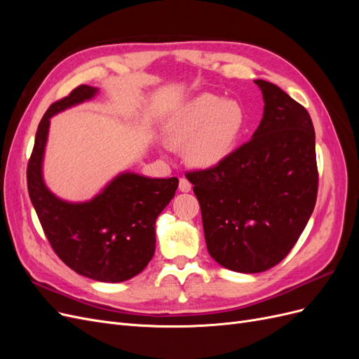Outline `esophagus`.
Instances as JSON below:
<instances>
[{"mask_svg":"<svg viewBox=\"0 0 359 359\" xmlns=\"http://www.w3.org/2000/svg\"><path fill=\"white\" fill-rule=\"evenodd\" d=\"M180 190L187 193L191 190V182L187 178H180Z\"/></svg>","mask_w":359,"mask_h":359,"instance_id":"obj_1","label":"esophagus"}]
</instances>
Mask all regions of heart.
Segmentation results:
<instances>
[{"label":"heart","instance_id":"1","mask_svg":"<svg viewBox=\"0 0 359 359\" xmlns=\"http://www.w3.org/2000/svg\"><path fill=\"white\" fill-rule=\"evenodd\" d=\"M243 126L244 114L236 102L201 94L168 119L165 132L170 144L187 145L191 165L211 168L232 153Z\"/></svg>","mask_w":359,"mask_h":359}]
</instances>
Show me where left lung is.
I'll list each match as a JSON object with an SVG mask.
<instances>
[{"label": "left lung", "instance_id": "obj_1", "mask_svg": "<svg viewBox=\"0 0 359 359\" xmlns=\"http://www.w3.org/2000/svg\"><path fill=\"white\" fill-rule=\"evenodd\" d=\"M264 118L222 163L187 172L211 257L236 273L276 266L297 244L318 198L314 128L304 106L257 79Z\"/></svg>", "mask_w": 359, "mask_h": 359}]
</instances>
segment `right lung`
Masks as SVG:
<instances>
[{"mask_svg":"<svg viewBox=\"0 0 359 359\" xmlns=\"http://www.w3.org/2000/svg\"><path fill=\"white\" fill-rule=\"evenodd\" d=\"M97 88L79 85L52 103L39 124L28 161L27 184L32 206L53 252L76 273L97 281L119 283L137 276L156 250V220L175 196L178 178H147L119 173L88 202L57 198L43 181L50 116L85 100Z\"/></svg>","mask_w":359,"mask_h":359,"instance_id":"1","label":"right lung"}]
</instances>
